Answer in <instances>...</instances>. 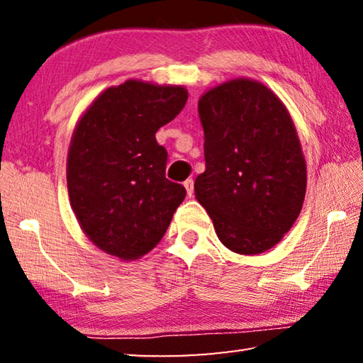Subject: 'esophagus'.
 Here are the masks:
<instances>
[{"label": "esophagus", "mask_w": 363, "mask_h": 363, "mask_svg": "<svg viewBox=\"0 0 363 363\" xmlns=\"http://www.w3.org/2000/svg\"><path fill=\"white\" fill-rule=\"evenodd\" d=\"M184 187H186V192H187V195H189V196H192V194H194V181H192V179L184 181Z\"/></svg>", "instance_id": "1"}]
</instances>
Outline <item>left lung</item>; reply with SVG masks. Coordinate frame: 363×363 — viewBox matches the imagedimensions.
I'll list each match as a JSON object with an SVG mask.
<instances>
[{
	"instance_id": "left-lung-1",
	"label": "left lung",
	"mask_w": 363,
	"mask_h": 363,
	"mask_svg": "<svg viewBox=\"0 0 363 363\" xmlns=\"http://www.w3.org/2000/svg\"><path fill=\"white\" fill-rule=\"evenodd\" d=\"M199 113L206 169L195 179V199L233 253L274 248L306 196V160L290 112L266 84L233 78L200 97Z\"/></svg>"
}]
</instances>
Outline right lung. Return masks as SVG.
I'll return each instance as SVG.
<instances>
[{
	"label": "right lung",
	"instance_id": "right-lung-1",
	"mask_svg": "<svg viewBox=\"0 0 363 363\" xmlns=\"http://www.w3.org/2000/svg\"><path fill=\"white\" fill-rule=\"evenodd\" d=\"M184 86L126 79L104 89L73 130L67 189L84 235L123 261L149 253L186 199L167 179L168 153L155 134L186 106Z\"/></svg>",
	"mask_w": 363,
	"mask_h": 363
}]
</instances>
